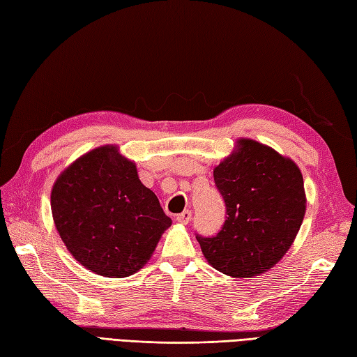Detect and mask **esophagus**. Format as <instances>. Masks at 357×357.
Instances as JSON below:
<instances>
[{
    "label": "esophagus",
    "instance_id": "obj_1",
    "mask_svg": "<svg viewBox=\"0 0 357 357\" xmlns=\"http://www.w3.org/2000/svg\"><path fill=\"white\" fill-rule=\"evenodd\" d=\"M176 221H178L179 224L187 225L188 222L192 221V211H190V210H185V211H183V213H179V215L176 216Z\"/></svg>",
    "mask_w": 357,
    "mask_h": 357
}]
</instances>
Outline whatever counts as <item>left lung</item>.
<instances>
[{
	"instance_id": "8db88e82",
	"label": "left lung",
	"mask_w": 357,
	"mask_h": 357,
	"mask_svg": "<svg viewBox=\"0 0 357 357\" xmlns=\"http://www.w3.org/2000/svg\"><path fill=\"white\" fill-rule=\"evenodd\" d=\"M213 176L227 216L215 236L196 234L202 253L224 275L259 276L282 259L304 221L299 167L271 147L242 138Z\"/></svg>"
}]
</instances>
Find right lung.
<instances>
[{
	"label": "right lung",
	"mask_w": 357,
	"mask_h": 357,
	"mask_svg": "<svg viewBox=\"0 0 357 357\" xmlns=\"http://www.w3.org/2000/svg\"><path fill=\"white\" fill-rule=\"evenodd\" d=\"M50 206L67 250L105 278L141 270L172 224L116 146L93 149L67 167L53 184Z\"/></svg>",
	"instance_id": "add662e5"
}]
</instances>
